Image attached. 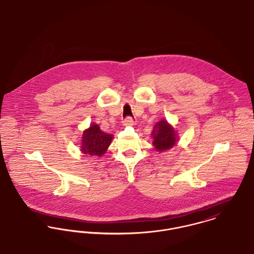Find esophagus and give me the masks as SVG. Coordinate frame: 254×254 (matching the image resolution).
I'll return each instance as SVG.
<instances>
[{
    "instance_id": "34e87169",
    "label": "esophagus",
    "mask_w": 254,
    "mask_h": 254,
    "mask_svg": "<svg viewBox=\"0 0 254 254\" xmlns=\"http://www.w3.org/2000/svg\"><path fill=\"white\" fill-rule=\"evenodd\" d=\"M134 124V121L131 117H127L123 121V125L127 127V126H132Z\"/></svg>"
}]
</instances>
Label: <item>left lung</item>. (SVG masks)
I'll use <instances>...</instances> for the list:
<instances>
[{
  "instance_id": "8db88e82",
  "label": "left lung",
  "mask_w": 254,
  "mask_h": 254,
  "mask_svg": "<svg viewBox=\"0 0 254 254\" xmlns=\"http://www.w3.org/2000/svg\"><path fill=\"white\" fill-rule=\"evenodd\" d=\"M151 134L153 138V146L157 152L170 150L179 141L177 130L166 120L157 122Z\"/></svg>"
}]
</instances>
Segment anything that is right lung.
I'll list each match as a JSON object with an SVG mask.
<instances>
[{
    "label": "right lung",
    "instance_id": "1",
    "mask_svg": "<svg viewBox=\"0 0 254 254\" xmlns=\"http://www.w3.org/2000/svg\"><path fill=\"white\" fill-rule=\"evenodd\" d=\"M113 135L102 131L98 125L93 123L83 131L81 138L80 151L88 156H103L110 146Z\"/></svg>",
    "mask_w": 254,
    "mask_h": 254
}]
</instances>
